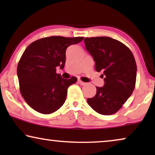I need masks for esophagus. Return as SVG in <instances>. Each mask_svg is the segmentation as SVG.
<instances>
[{
  "instance_id": "obj_1",
  "label": "esophagus",
  "mask_w": 155,
  "mask_h": 155,
  "mask_svg": "<svg viewBox=\"0 0 155 155\" xmlns=\"http://www.w3.org/2000/svg\"><path fill=\"white\" fill-rule=\"evenodd\" d=\"M78 83H79L80 84H81V85H85V84H86L85 82L81 81V80H78Z\"/></svg>"
}]
</instances>
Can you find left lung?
Returning <instances> with one entry per match:
<instances>
[{
  "label": "left lung",
  "mask_w": 155,
  "mask_h": 155,
  "mask_svg": "<svg viewBox=\"0 0 155 155\" xmlns=\"http://www.w3.org/2000/svg\"><path fill=\"white\" fill-rule=\"evenodd\" d=\"M85 48L95 61V70L101 72L104 85L97 87L96 95L87 99L88 104L102 115L117 112L135 89L137 65L127 46L107 37H86Z\"/></svg>",
  "instance_id": "1"
}]
</instances>
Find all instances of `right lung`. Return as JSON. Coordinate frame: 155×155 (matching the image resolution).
I'll list each match as a JSON object with an SVG mask.
<instances>
[{
	"mask_svg": "<svg viewBox=\"0 0 155 155\" xmlns=\"http://www.w3.org/2000/svg\"><path fill=\"white\" fill-rule=\"evenodd\" d=\"M83 39L52 36L32 42L25 49L17 69L20 90L27 104L36 111L52 114L64 104L68 88L78 79H63L56 73V67L63 68L67 48Z\"/></svg>",
	"mask_w": 155,
	"mask_h": 155,
	"instance_id": "add662e5",
	"label": "right lung"
}]
</instances>
